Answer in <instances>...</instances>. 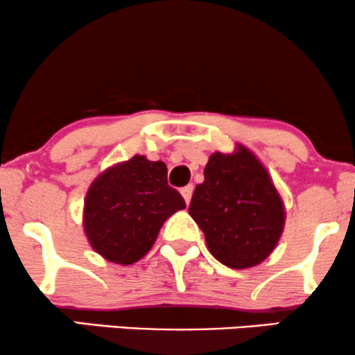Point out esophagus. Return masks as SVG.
Here are the masks:
<instances>
[{"mask_svg":"<svg viewBox=\"0 0 355 355\" xmlns=\"http://www.w3.org/2000/svg\"><path fill=\"white\" fill-rule=\"evenodd\" d=\"M191 195H193V185H187L182 188V196L185 198V203L190 205V200H191Z\"/></svg>","mask_w":355,"mask_h":355,"instance_id":"esophagus-1","label":"esophagus"}]
</instances>
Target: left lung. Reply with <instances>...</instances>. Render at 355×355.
I'll return each mask as SVG.
<instances>
[{"instance_id":"left-lung-1","label":"left lung","mask_w":355,"mask_h":355,"mask_svg":"<svg viewBox=\"0 0 355 355\" xmlns=\"http://www.w3.org/2000/svg\"><path fill=\"white\" fill-rule=\"evenodd\" d=\"M188 213L203 231L209 252L231 268L259 266L285 226V206L270 175L241 144L232 154H211Z\"/></svg>"}]
</instances>
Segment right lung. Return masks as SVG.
<instances>
[{
	"label": "right lung",
	"instance_id": "right-lung-1",
	"mask_svg": "<svg viewBox=\"0 0 355 355\" xmlns=\"http://www.w3.org/2000/svg\"><path fill=\"white\" fill-rule=\"evenodd\" d=\"M185 206L180 193L168 187L162 160L134 155L105 170L89 185L85 234L101 257L131 266L149 252L162 224Z\"/></svg>",
	"mask_w": 355,
	"mask_h": 355
}]
</instances>
